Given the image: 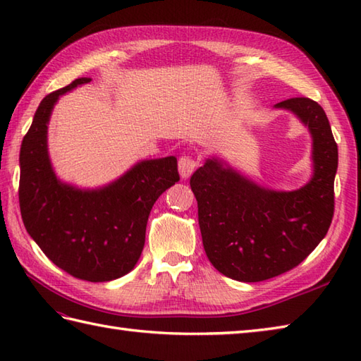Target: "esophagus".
Instances as JSON below:
<instances>
[{
	"label": "esophagus",
	"mask_w": 361,
	"mask_h": 361,
	"mask_svg": "<svg viewBox=\"0 0 361 361\" xmlns=\"http://www.w3.org/2000/svg\"><path fill=\"white\" fill-rule=\"evenodd\" d=\"M197 167V161L194 157L190 155H183L178 161V171H180V176L181 178H189L192 172L195 171Z\"/></svg>",
	"instance_id": "34e87169"
}]
</instances>
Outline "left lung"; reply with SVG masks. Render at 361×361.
<instances>
[{"instance_id":"left-lung-1","label":"left lung","mask_w":361,"mask_h":361,"mask_svg":"<svg viewBox=\"0 0 361 361\" xmlns=\"http://www.w3.org/2000/svg\"><path fill=\"white\" fill-rule=\"evenodd\" d=\"M301 119L312 135L313 175L290 192L256 185L217 158L190 176L203 247L228 278L259 282L299 265L324 239L334 217L338 147L321 105L309 97L274 105Z\"/></svg>"}]
</instances>
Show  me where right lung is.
<instances>
[{"instance_id":"obj_1","label":"right lung","mask_w":361,"mask_h":361,"mask_svg":"<svg viewBox=\"0 0 361 361\" xmlns=\"http://www.w3.org/2000/svg\"><path fill=\"white\" fill-rule=\"evenodd\" d=\"M91 82L80 78L46 96L20 150V209L26 231L59 268L78 279L105 282L133 270L149 214L180 180L175 157L144 159L101 189L60 181L48 155V122L59 97Z\"/></svg>"}]
</instances>
